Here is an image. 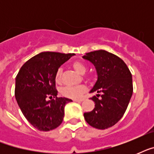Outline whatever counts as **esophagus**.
<instances>
[{
	"instance_id": "1",
	"label": "esophagus",
	"mask_w": 154,
	"mask_h": 154,
	"mask_svg": "<svg viewBox=\"0 0 154 154\" xmlns=\"http://www.w3.org/2000/svg\"><path fill=\"white\" fill-rule=\"evenodd\" d=\"M84 101V99L82 98V99H74L73 101H76V102H82V101Z\"/></svg>"
}]
</instances>
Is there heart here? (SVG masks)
<instances>
[{
  "label": "heart",
  "instance_id": "b5f03b06",
  "mask_svg": "<svg viewBox=\"0 0 154 154\" xmlns=\"http://www.w3.org/2000/svg\"><path fill=\"white\" fill-rule=\"evenodd\" d=\"M72 68L80 74H85L86 72V67L82 62L75 61L72 63ZM62 80V69H58L55 74V82L57 84H60ZM86 90V88L84 85H77V86H65L61 89L60 94L63 96L68 98L79 99L81 98Z\"/></svg>",
  "mask_w": 154,
  "mask_h": 154
}]
</instances>
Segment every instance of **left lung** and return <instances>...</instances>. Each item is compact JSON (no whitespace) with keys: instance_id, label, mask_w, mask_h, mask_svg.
Wrapping results in <instances>:
<instances>
[{"instance_id":"1","label":"left lung","mask_w":154,"mask_h":154,"mask_svg":"<svg viewBox=\"0 0 154 154\" xmlns=\"http://www.w3.org/2000/svg\"><path fill=\"white\" fill-rule=\"evenodd\" d=\"M82 57L95 66L97 80L89 93H97L92 99L95 108L85 112L89 125L105 129L123 117L133 94L132 74L126 64L117 56L105 50L85 53Z\"/></svg>"}]
</instances>
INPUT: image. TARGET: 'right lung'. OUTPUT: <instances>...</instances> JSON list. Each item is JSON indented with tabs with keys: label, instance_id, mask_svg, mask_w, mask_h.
<instances>
[{
	"label": "right lung",
	"instance_id": "obj_1",
	"mask_svg": "<svg viewBox=\"0 0 154 154\" xmlns=\"http://www.w3.org/2000/svg\"><path fill=\"white\" fill-rule=\"evenodd\" d=\"M74 55L43 52L26 61L17 75L16 100L28 122L40 131L59 126L65 105L72 101L57 97L55 74L60 65Z\"/></svg>",
	"mask_w": 154,
	"mask_h": 154
}]
</instances>
